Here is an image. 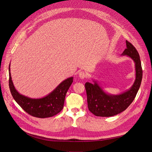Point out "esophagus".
Masks as SVG:
<instances>
[{
	"label": "esophagus",
	"instance_id": "esophagus-1",
	"mask_svg": "<svg viewBox=\"0 0 152 152\" xmlns=\"http://www.w3.org/2000/svg\"><path fill=\"white\" fill-rule=\"evenodd\" d=\"M78 75H79V77L81 79H84L86 77V73H85V72L83 71H79L78 73Z\"/></svg>",
	"mask_w": 152,
	"mask_h": 152
}]
</instances>
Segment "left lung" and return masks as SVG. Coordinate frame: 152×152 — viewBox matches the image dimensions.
I'll return each mask as SVG.
<instances>
[{
    "label": "left lung",
    "instance_id": "left-lung-1",
    "mask_svg": "<svg viewBox=\"0 0 152 152\" xmlns=\"http://www.w3.org/2000/svg\"><path fill=\"white\" fill-rule=\"evenodd\" d=\"M126 49L123 55H127L135 63V80L131 88L121 94L111 95L103 91L102 87L94 81V84L86 83L85 88L87 93L88 108L97 116L110 117L123 112L134 100L139 89L142 79V69L139 54L129 41H126Z\"/></svg>",
    "mask_w": 152,
    "mask_h": 152
}]
</instances>
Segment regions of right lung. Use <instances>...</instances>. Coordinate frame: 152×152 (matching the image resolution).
<instances>
[{
    "label": "right lung",
    "instance_id": "add662e5",
    "mask_svg": "<svg viewBox=\"0 0 152 152\" xmlns=\"http://www.w3.org/2000/svg\"><path fill=\"white\" fill-rule=\"evenodd\" d=\"M10 64L9 65V87L14 100L29 115L45 118L58 114L63 108L66 92L73 81V77H69L61 82L47 96L41 99H31L20 94L15 89L13 84Z\"/></svg>",
    "mask_w": 152,
    "mask_h": 152
}]
</instances>
